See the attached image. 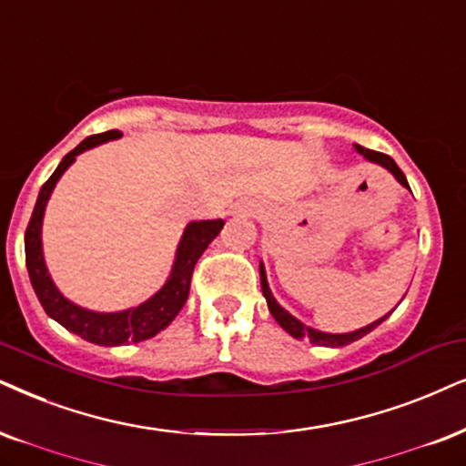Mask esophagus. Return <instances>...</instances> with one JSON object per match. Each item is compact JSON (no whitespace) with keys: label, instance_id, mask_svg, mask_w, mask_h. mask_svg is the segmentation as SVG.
Here are the masks:
<instances>
[{"label":"esophagus","instance_id":"obj_1","mask_svg":"<svg viewBox=\"0 0 466 466\" xmlns=\"http://www.w3.org/2000/svg\"><path fill=\"white\" fill-rule=\"evenodd\" d=\"M249 210H251V208H249Z\"/></svg>","mask_w":466,"mask_h":466}]
</instances>
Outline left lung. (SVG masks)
I'll list each match as a JSON object with an SVG mask.
<instances>
[{
	"label": "left lung",
	"instance_id": "8db88e82",
	"mask_svg": "<svg viewBox=\"0 0 466 466\" xmlns=\"http://www.w3.org/2000/svg\"><path fill=\"white\" fill-rule=\"evenodd\" d=\"M355 148H357L359 155H363L365 158H368V161L379 163V165H382V167L390 169V172L398 178V182H402L406 189H410L409 182H406V176L402 174V169L398 167L396 161H393V158H391L390 155H382V152H376V150H368V148H363V146H355ZM260 281H262V292H264V299H267V303H268L270 314H273L275 320L279 322V327L286 329V331L290 333L292 338H297V339H309L311 344H316V346H335V349H338V346L352 344V341L361 339L363 335H368L370 331H372V329L379 327L380 322L385 320L387 316H390V314H387L385 318H380V320L372 322V325L359 329V331H352V333H341V335L322 333V331H316V329L305 327L301 320H297V318L288 314V311H286L284 308H281L279 303L275 301L273 294H270V290H268V281H267V273H264V264H260Z\"/></svg>",
	"mask_w": 466,
	"mask_h": 466
}]
</instances>
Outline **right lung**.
Segmentation results:
<instances>
[{
    "label": "right lung",
    "instance_id": "1",
    "mask_svg": "<svg viewBox=\"0 0 466 466\" xmlns=\"http://www.w3.org/2000/svg\"><path fill=\"white\" fill-rule=\"evenodd\" d=\"M120 131L90 135V137L81 141L75 150H70L68 155L62 158V163L57 165L56 172L51 174V178L45 182L43 189H40L36 206H34L32 219H29L25 229V264L29 281H32L34 292H36L40 305H43L46 314H49L53 320L60 322L64 329L79 335V338L92 341V344L101 346H120L128 344V341L137 344V341L150 339L152 335L163 331L182 309V305L187 303L193 268H196L199 256L206 251V247L213 243V238L223 228L221 219L189 223L185 234H182L178 253H176V262L167 284H165L155 297L148 299L146 303H141L139 308L117 311V314H96V311H87L84 308H79V305L70 303L68 299H64L60 290L53 286L43 258L40 228H43L46 199H49L56 182L60 180V176L66 172V167L75 161V157L79 155V152L94 148V146L98 144H105V141L109 139L120 137Z\"/></svg>",
    "mask_w": 466,
    "mask_h": 466
}]
</instances>
